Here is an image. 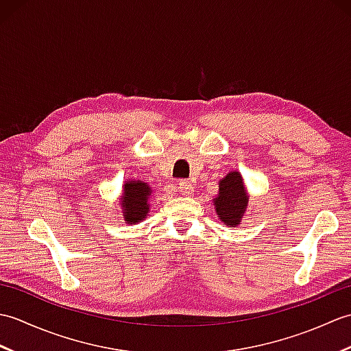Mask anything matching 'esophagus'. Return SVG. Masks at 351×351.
I'll use <instances>...</instances> for the list:
<instances>
[{
	"instance_id": "1",
	"label": "esophagus",
	"mask_w": 351,
	"mask_h": 351,
	"mask_svg": "<svg viewBox=\"0 0 351 351\" xmlns=\"http://www.w3.org/2000/svg\"><path fill=\"white\" fill-rule=\"evenodd\" d=\"M193 191H195V187H193L190 181H185V180H181L180 182H178V193L182 196H191Z\"/></svg>"
}]
</instances>
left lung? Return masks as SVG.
<instances>
[{"instance_id": "8db88e82", "label": "left lung", "mask_w": 351, "mask_h": 351, "mask_svg": "<svg viewBox=\"0 0 351 351\" xmlns=\"http://www.w3.org/2000/svg\"><path fill=\"white\" fill-rule=\"evenodd\" d=\"M219 187V197L215 199L214 204L215 213L228 226L240 225L245 206H247V195H245L241 175L237 171H230L220 181Z\"/></svg>"}]
</instances>
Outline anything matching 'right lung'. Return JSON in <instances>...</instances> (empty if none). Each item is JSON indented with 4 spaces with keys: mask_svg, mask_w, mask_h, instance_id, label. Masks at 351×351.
<instances>
[{
    "mask_svg": "<svg viewBox=\"0 0 351 351\" xmlns=\"http://www.w3.org/2000/svg\"><path fill=\"white\" fill-rule=\"evenodd\" d=\"M151 193L152 190L145 182L131 181L125 184L122 204L126 223H137L146 217L149 210L147 199Z\"/></svg>",
    "mask_w": 351,
    "mask_h": 351,
    "instance_id": "add662e5",
    "label": "right lung"
}]
</instances>
